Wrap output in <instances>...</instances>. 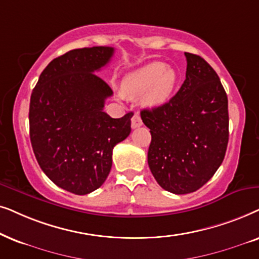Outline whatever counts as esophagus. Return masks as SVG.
Segmentation results:
<instances>
[{
  "instance_id": "34e87169",
  "label": "esophagus",
  "mask_w": 259,
  "mask_h": 259,
  "mask_svg": "<svg viewBox=\"0 0 259 259\" xmlns=\"http://www.w3.org/2000/svg\"><path fill=\"white\" fill-rule=\"evenodd\" d=\"M142 124H143V122H142V119H141L140 113L136 112L132 118V126L134 127V129H136V127H140Z\"/></svg>"
}]
</instances>
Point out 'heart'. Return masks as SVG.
I'll use <instances>...</instances> for the list:
<instances>
[{"label": "heart", "instance_id": "1", "mask_svg": "<svg viewBox=\"0 0 259 259\" xmlns=\"http://www.w3.org/2000/svg\"><path fill=\"white\" fill-rule=\"evenodd\" d=\"M177 84V73L167 65L155 61L132 72L123 80V94L132 98L143 97L144 104L158 106L170 97Z\"/></svg>", "mask_w": 259, "mask_h": 259}]
</instances>
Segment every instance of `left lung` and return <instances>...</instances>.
<instances>
[{
	"mask_svg": "<svg viewBox=\"0 0 259 259\" xmlns=\"http://www.w3.org/2000/svg\"><path fill=\"white\" fill-rule=\"evenodd\" d=\"M186 79L163 105L142 110L150 129L148 164L165 191L187 194L220 167L229 142L227 96L215 71L201 57L185 53Z\"/></svg>",
	"mask_w": 259,
	"mask_h": 259,
	"instance_id": "1",
	"label": "left lung"
}]
</instances>
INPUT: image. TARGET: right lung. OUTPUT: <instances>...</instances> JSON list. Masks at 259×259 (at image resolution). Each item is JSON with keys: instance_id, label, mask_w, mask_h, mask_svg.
Masks as SVG:
<instances>
[{"instance_id": "obj_1", "label": "right lung", "mask_w": 259, "mask_h": 259, "mask_svg": "<svg viewBox=\"0 0 259 259\" xmlns=\"http://www.w3.org/2000/svg\"><path fill=\"white\" fill-rule=\"evenodd\" d=\"M115 48L72 50L40 74L29 104V136L37 163L65 191L85 195L104 184L112 149L132 132V117L111 118L103 111L112 90L95 73Z\"/></svg>"}]
</instances>
